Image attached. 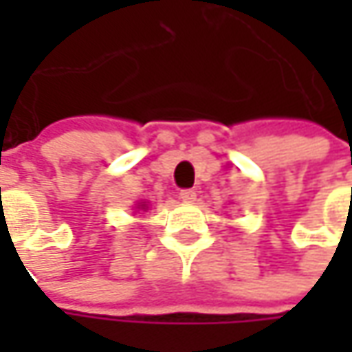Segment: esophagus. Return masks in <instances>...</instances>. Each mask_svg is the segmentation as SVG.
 Here are the masks:
<instances>
[{"label": "esophagus", "mask_w": 352, "mask_h": 352, "mask_svg": "<svg viewBox=\"0 0 352 352\" xmlns=\"http://www.w3.org/2000/svg\"><path fill=\"white\" fill-rule=\"evenodd\" d=\"M178 196H180L182 201H194V199H196V192H194V190H190V188H186V190H180V194H178Z\"/></svg>", "instance_id": "obj_1"}]
</instances>
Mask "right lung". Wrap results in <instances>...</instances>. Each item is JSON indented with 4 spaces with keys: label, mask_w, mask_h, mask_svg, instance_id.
<instances>
[{
    "label": "right lung",
    "mask_w": 352,
    "mask_h": 352,
    "mask_svg": "<svg viewBox=\"0 0 352 352\" xmlns=\"http://www.w3.org/2000/svg\"><path fill=\"white\" fill-rule=\"evenodd\" d=\"M144 208H146V204H142V206H141V210H144Z\"/></svg>",
    "instance_id": "add662e5"
}]
</instances>
